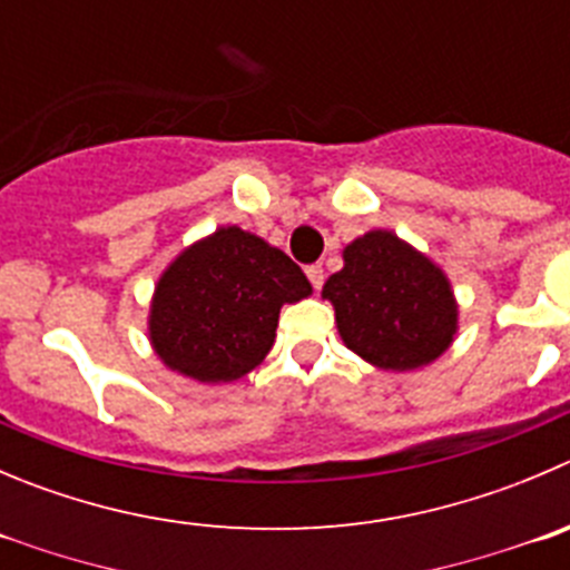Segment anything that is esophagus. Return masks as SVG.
Instances as JSON below:
<instances>
[{
  "label": "esophagus",
  "mask_w": 570,
  "mask_h": 570,
  "mask_svg": "<svg viewBox=\"0 0 570 570\" xmlns=\"http://www.w3.org/2000/svg\"><path fill=\"white\" fill-rule=\"evenodd\" d=\"M305 274H307V279H311L313 288L322 291V285H324V268H322V265H318V263L316 265H307Z\"/></svg>",
  "instance_id": "esophagus-1"
}]
</instances>
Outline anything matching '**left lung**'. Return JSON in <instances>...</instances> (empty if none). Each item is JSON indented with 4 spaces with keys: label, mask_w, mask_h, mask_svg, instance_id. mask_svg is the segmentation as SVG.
I'll use <instances>...</instances> for the list:
<instances>
[{
    "label": "left lung",
    "mask_w": 570,
    "mask_h": 570,
    "mask_svg": "<svg viewBox=\"0 0 570 570\" xmlns=\"http://www.w3.org/2000/svg\"><path fill=\"white\" fill-rule=\"evenodd\" d=\"M322 296L346 350L377 370H420L456 338L459 302L448 274L389 229L355 237Z\"/></svg>",
    "instance_id": "1"
}]
</instances>
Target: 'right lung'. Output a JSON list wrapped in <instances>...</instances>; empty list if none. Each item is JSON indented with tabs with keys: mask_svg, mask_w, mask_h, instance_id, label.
I'll return each instance as SVG.
<instances>
[{
	"mask_svg": "<svg viewBox=\"0 0 570 570\" xmlns=\"http://www.w3.org/2000/svg\"><path fill=\"white\" fill-rule=\"evenodd\" d=\"M311 294L288 254L240 226H220L161 271L150 299V346L189 381H240L274 346L282 305Z\"/></svg>",
	"mask_w": 570,
	"mask_h": 570,
	"instance_id": "right-lung-1",
	"label": "right lung"
}]
</instances>
